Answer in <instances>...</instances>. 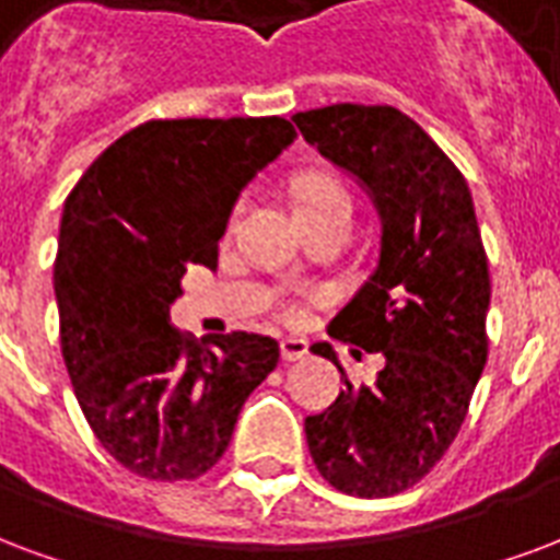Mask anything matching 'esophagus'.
Here are the masks:
<instances>
[{"mask_svg":"<svg viewBox=\"0 0 560 560\" xmlns=\"http://www.w3.org/2000/svg\"><path fill=\"white\" fill-rule=\"evenodd\" d=\"M310 354V345L306 339H295V336H289L280 342V357H283L285 363H295V360H304Z\"/></svg>","mask_w":560,"mask_h":560,"instance_id":"obj_1","label":"esophagus"}]
</instances>
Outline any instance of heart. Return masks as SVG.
<instances>
[{
  "mask_svg": "<svg viewBox=\"0 0 560 560\" xmlns=\"http://www.w3.org/2000/svg\"><path fill=\"white\" fill-rule=\"evenodd\" d=\"M295 209L298 215L325 212V209H348L351 212V195H348V188L339 179H334V176L306 174L295 185Z\"/></svg>",
  "mask_w": 560,
  "mask_h": 560,
  "instance_id": "obj_1",
  "label": "heart"
}]
</instances>
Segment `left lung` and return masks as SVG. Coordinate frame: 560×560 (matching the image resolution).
<instances>
[{"label":"left lung","instance_id":"8db88e82","mask_svg":"<svg viewBox=\"0 0 560 560\" xmlns=\"http://www.w3.org/2000/svg\"><path fill=\"white\" fill-rule=\"evenodd\" d=\"M292 120L327 162L357 176L381 215L377 268L327 334L381 354L384 369L372 386L345 377L348 389L325 413L306 416L304 431L327 485L384 499L440 464L485 372L481 230L464 174L405 112L336 103ZM313 351L339 365L327 342Z\"/></svg>","mask_w":560,"mask_h":560}]
</instances>
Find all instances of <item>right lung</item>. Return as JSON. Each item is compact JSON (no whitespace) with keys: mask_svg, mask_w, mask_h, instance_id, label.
<instances>
[{"mask_svg":"<svg viewBox=\"0 0 560 560\" xmlns=\"http://www.w3.org/2000/svg\"><path fill=\"white\" fill-rule=\"evenodd\" d=\"M298 138L283 117H185L129 129L65 200L56 256L61 354L91 431L150 481H191L230 445L247 395L271 375V336L171 327L188 265L218 238L250 179Z\"/></svg>","mask_w":560,"mask_h":560,"instance_id":"1","label":"right lung"}]
</instances>
